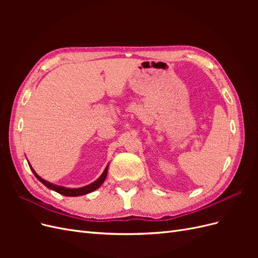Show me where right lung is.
<instances>
[{
  "instance_id": "add662e5",
  "label": "right lung",
  "mask_w": 258,
  "mask_h": 258,
  "mask_svg": "<svg viewBox=\"0 0 258 258\" xmlns=\"http://www.w3.org/2000/svg\"><path fill=\"white\" fill-rule=\"evenodd\" d=\"M107 168L106 167L103 171L102 175H101L97 181H95L93 183L85 186V187H81V188H66V187H62V186H57V185H53L47 181H45V179H43L42 177L38 176L35 172L34 170L31 168V170H32V172L34 173V175L36 176L37 179H40V182H42L46 187H48L49 189H52L54 191H57L61 195H63V196H70V197H76V196H83V195H86V194H89L93 190H96L97 188H99V187L102 185V183L105 181V177H106V174H107Z\"/></svg>"
}]
</instances>
